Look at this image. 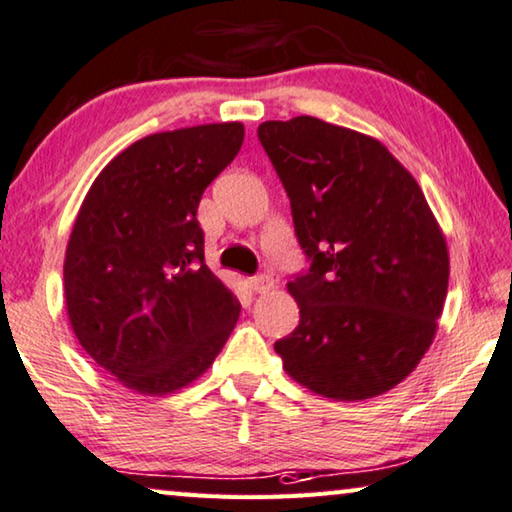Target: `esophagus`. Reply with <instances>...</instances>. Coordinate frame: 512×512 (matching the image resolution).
Returning <instances> with one entry per match:
<instances>
[{
    "label": "esophagus",
    "mask_w": 512,
    "mask_h": 512,
    "mask_svg": "<svg viewBox=\"0 0 512 512\" xmlns=\"http://www.w3.org/2000/svg\"><path fill=\"white\" fill-rule=\"evenodd\" d=\"M248 285L255 291V294H266V291L273 289V278L271 275L262 273V275H255V278H250Z\"/></svg>",
    "instance_id": "obj_1"
}]
</instances>
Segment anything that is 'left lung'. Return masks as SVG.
<instances>
[{
    "instance_id": "8db88e82",
    "label": "left lung",
    "mask_w": 512,
    "mask_h": 512,
    "mask_svg": "<svg viewBox=\"0 0 512 512\" xmlns=\"http://www.w3.org/2000/svg\"><path fill=\"white\" fill-rule=\"evenodd\" d=\"M257 136L310 262L287 285L300 321L275 351L326 399L385 394L433 344L449 287L440 225L415 177L367 134L298 116Z\"/></svg>"
}]
</instances>
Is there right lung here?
Here are the masks:
<instances>
[{"label": "right lung", "instance_id": "1", "mask_svg": "<svg viewBox=\"0 0 512 512\" xmlns=\"http://www.w3.org/2000/svg\"><path fill=\"white\" fill-rule=\"evenodd\" d=\"M241 123L161 132L111 159L86 193L63 264L84 351L141 394L200 378L241 305L205 264L202 193L237 157Z\"/></svg>", "mask_w": 512, "mask_h": 512}]
</instances>
